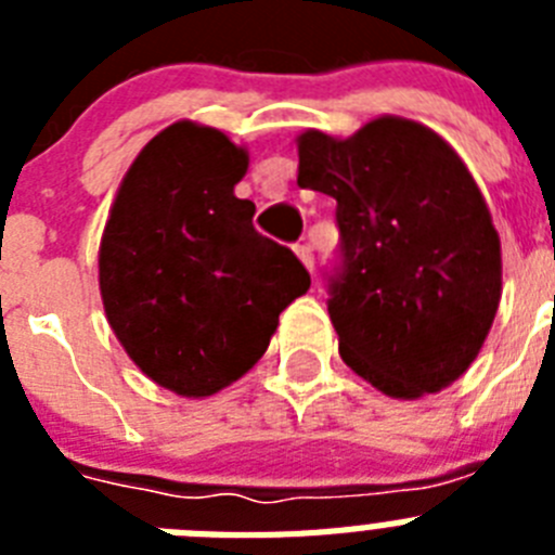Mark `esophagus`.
I'll list each match as a JSON object with an SVG mask.
<instances>
[{
  "instance_id": "1",
  "label": "esophagus",
  "mask_w": 555,
  "mask_h": 555,
  "mask_svg": "<svg viewBox=\"0 0 555 555\" xmlns=\"http://www.w3.org/2000/svg\"><path fill=\"white\" fill-rule=\"evenodd\" d=\"M294 253H297V258H300V261H302V267L313 269V249H311V244H297V247H294Z\"/></svg>"
}]
</instances>
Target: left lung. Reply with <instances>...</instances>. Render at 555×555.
<instances>
[{
    "instance_id": "left-lung-1",
    "label": "left lung",
    "mask_w": 555,
    "mask_h": 555,
    "mask_svg": "<svg viewBox=\"0 0 555 555\" xmlns=\"http://www.w3.org/2000/svg\"><path fill=\"white\" fill-rule=\"evenodd\" d=\"M302 189L336 199L338 352L389 397L416 400L478 358L503 292L500 235L459 152L420 121L377 116L350 139L297 135Z\"/></svg>"
}]
</instances>
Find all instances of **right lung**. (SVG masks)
Segmentation results:
<instances>
[{"label": "right lung", "mask_w": 555, "mask_h": 555, "mask_svg": "<svg viewBox=\"0 0 555 555\" xmlns=\"http://www.w3.org/2000/svg\"><path fill=\"white\" fill-rule=\"evenodd\" d=\"M247 166L222 130L175 121L132 160L102 230L107 322L132 364L180 397L217 395L253 370L311 286L235 197Z\"/></svg>", "instance_id": "right-lung-1"}]
</instances>
